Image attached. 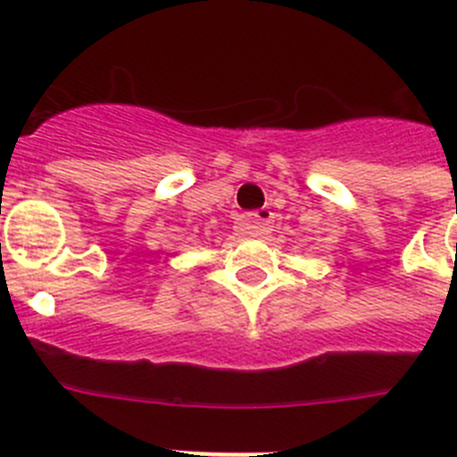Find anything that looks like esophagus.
Segmentation results:
<instances>
[{
	"instance_id": "esophagus-1",
	"label": "esophagus",
	"mask_w": 457,
	"mask_h": 457,
	"mask_svg": "<svg viewBox=\"0 0 457 457\" xmlns=\"http://www.w3.org/2000/svg\"><path fill=\"white\" fill-rule=\"evenodd\" d=\"M272 212L270 210H258V212H249V215H242L237 221V231L247 237H261L265 233H270L272 228Z\"/></svg>"
}]
</instances>
